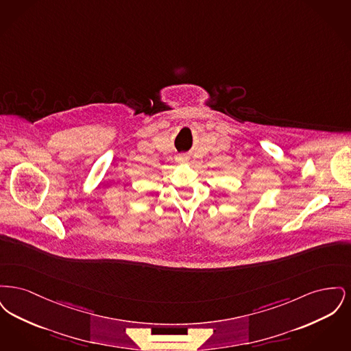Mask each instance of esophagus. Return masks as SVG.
<instances>
[{
	"label": "esophagus",
	"instance_id": "34e87169",
	"mask_svg": "<svg viewBox=\"0 0 351 351\" xmlns=\"http://www.w3.org/2000/svg\"><path fill=\"white\" fill-rule=\"evenodd\" d=\"M179 162H186L189 158H188V155H185V154H183V155H179Z\"/></svg>",
	"mask_w": 351,
	"mask_h": 351
}]
</instances>
